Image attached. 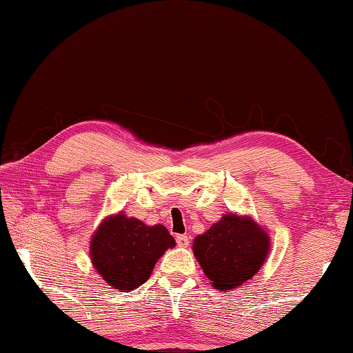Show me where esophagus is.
<instances>
[{"label": "esophagus", "instance_id": "34e87169", "mask_svg": "<svg viewBox=\"0 0 353 353\" xmlns=\"http://www.w3.org/2000/svg\"><path fill=\"white\" fill-rule=\"evenodd\" d=\"M176 241H177V244L181 248H188V244H190V236H187V235H177L176 236Z\"/></svg>", "mask_w": 353, "mask_h": 353}]
</instances>
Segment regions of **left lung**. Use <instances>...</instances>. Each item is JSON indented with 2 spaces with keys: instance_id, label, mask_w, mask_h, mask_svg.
Returning a JSON list of instances; mask_svg holds the SVG:
<instances>
[{
  "instance_id": "1",
  "label": "left lung",
  "mask_w": 353,
  "mask_h": 353,
  "mask_svg": "<svg viewBox=\"0 0 353 353\" xmlns=\"http://www.w3.org/2000/svg\"><path fill=\"white\" fill-rule=\"evenodd\" d=\"M270 250V236L250 218L224 214L204 235L196 236L193 252L216 290H232L259 272Z\"/></svg>"
}]
</instances>
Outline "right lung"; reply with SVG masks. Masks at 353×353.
Here are the masks:
<instances>
[{
    "instance_id": "1",
    "label": "right lung",
    "mask_w": 353,
    "mask_h": 353,
    "mask_svg": "<svg viewBox=\"0 0 353 353\" xmlns=\"http://www.w3.org/2000/svg\"><path fill=\"white\" fill-rule=\"evenodd\" d=\"M176 244L163 225H146L123 213L107 218L90 243L93 266L107 283L128 292L146 282L155 263Z\"/></svg>"
}]
</instances>
